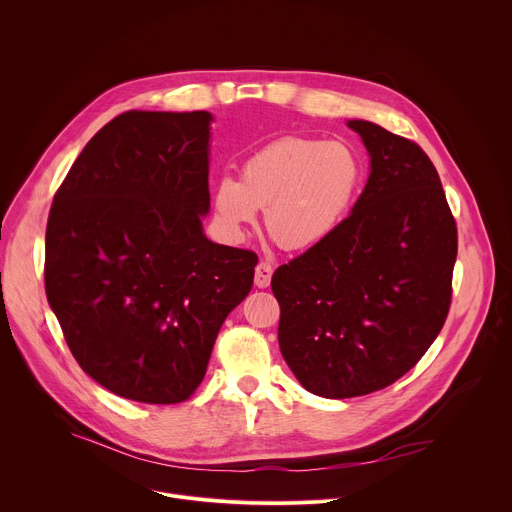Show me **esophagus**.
<instances>
[{"label":"esophagus","mask_w":512,"mask_h":512,"mask_svg":"<svg viewBox=\"0 0 512 512\" xmlns=\"http://www.w3.org/2000/svg\"><path fill=\"white\" fill-rule=\"evenodd\" d=\"M271 275H273V265L267 261H261L255 267V285L257 287H267L271 283Z\"/></svg>","instance_id":"34e87169"}]
</instances>
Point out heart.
Segmentation results:
<instances>
[{
	"label": "heart",
	"instance_id": "1",
	"mask_svg": "<svg viewBox=\"0 0 512 512\" xmlns=\"http://www.w3.org/2000/svg\"><path fill=\"white\" fill-rule=\"evenodd\" d=\"M362 178V162L346 143L279 137L241 164L239 180L216 182L214 212L227 233L243 237L265 208L267 231L281 247L310 249L340 227Z\"/></svg>",
	"mask_w": 512,
	"mask_h": 512
}]
</instances>
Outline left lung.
Masks as SVG:
<instances>
[{"mask_svg": "<svg viewBox=\"0 0 512 512\" xmlns=\"http://www.w3.org/2000/svg\"><path fill=\"white\" fill-rule=\"evenodd\" d=\"M371 156L352 212L320 245L275 269L279 348L314 395L348 399L411 371L452 304L458 227L419 145L348 121Z\"/></svg>", "mask_w": 512, "mask_h": 512, "instance_id": "8db88e82", "label": "left lung"}]
</instances>
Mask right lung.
Masks as SVG:
<instances>
[{"instance_id":"1","label":"right lung","mask_w":512,"mask_h":512,"mask_svg":"<svg viewBox=\"0 0 512 512\" xmlns=\"http://www.w3.org/2000/svg\"><path fill=\"white\" fill-rule=\"evenodd\" d=\"M206 111H125L101 127L54 194L44 285L81 369L111 393L172 405L204 379L257 253L216 245Z\"/></svg>"}]
</instances>
